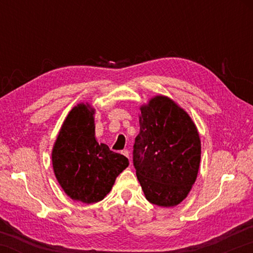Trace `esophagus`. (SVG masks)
<instances>
[{"label": "esophagus", "mask_w": 253, "mask_h": 253, "mask_svg": "<svg viewBox=\"0 0 253 253\" xmlns=\"http://www.w3.org/2000/svg\"><path fill=\"white\" fill-rule=\"evenodd\" d=\"M123 154H124V155H125L126 157H128V158H129V160H130V154H129V151H127V149H124V151H123Z\"/></svg>", "instance_id": "1"}]
</instances>
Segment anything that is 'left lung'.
Returning <instances> with one entry per match:
<instances>
[{
	"mask_svg": "<svg viewBox=\"0 0 253 253\" xmlns=\"http://www.w3.org/2000/svg\"><path fill=\"white\" fill-rule=\"evenodd\" d=\"M139 134L132 163L149 202L175 207L186 198L198 176L201 140L191 117L173 100L153 98L140 107Z\"/></svg>",
	"mask_w": 253,
	"mask_h": 253,
	"instance_id": "8db88e82",
	"label": "left lung"
}]
</instances>
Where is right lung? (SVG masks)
<instances>
[{
    "instance_id": "obj_1",
    "label": "right lung",
    "mask_w": 253,
    "mask_h": 253,
    "mask_svg": "<svg viewBox=\"0 0 253 253\" xmlns=\"http://www.w3.org/2000/svg\"><path fill=\"white\" fill-rule=\"evenodd\" d=\"M93 114L95 109L88 104L74 107L52 151L53 170L63 191L72 200L87 204L104 199L129 165L127 157L97 142Z\"/></svg>"
}]
</instances>
